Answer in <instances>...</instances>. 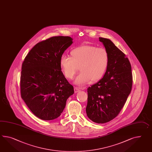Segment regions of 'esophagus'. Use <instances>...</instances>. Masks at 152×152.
I'll return each instance as SVG.
<instances>
[{"mask_svg": "<svg viewBox=\"0 0 152 152\" xmlns=\"http://www.w3.org/2000/svg\"><path fill=\"white\" fill-rule=\"evenodd\" d=\"M80 91V88H78V87H75L74 88V91L75 93H77L78 92H79Z\"/></svg>", "mask_w": 152, "mask_h": 152, "instance_id": "esophagus-1", "label": "esophagus"}]
</instances>
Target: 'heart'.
Segmentation results:
<instances>
[{
  "label": "heart",
  "instance_id": "heart-1",
  "mask_svg": "<svg viewBox=\"0 0 152 152\" xmlns=\"http://www.w3.org/2000/svg\"><path fill=\"white\" fill-rule=\"evenodd\" d=\"M70 57L62 56L60 64L65 76L72 80L78 70L81 73L75 80L78 85L96 82L103 77L109 63V54L104 47L83 45L71 50Z\"/></svg>",
  "mask_w": 152,
  "mask_h": 152
}]
</instances>
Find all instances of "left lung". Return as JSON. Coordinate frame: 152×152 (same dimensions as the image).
Here are the masks:
<instances>
[{"instance_id": "1", "label": "left lung", "mask_w": 152, "mask_h": 152, "mask_svg": "<svg viewBox=\"0 0 152 152\" xmlns=\"http://www.w3.org/2000/svg\"><path fill=\"white\" fill-rule=\"evenodd\" d=\"M109 54L103 77L87 89L86 111L93 122L104 124L116 118L129 96L132 86L130 61L110 39L99 37Z\"/></svg>"}]
</instances>
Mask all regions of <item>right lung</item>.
<instances>
[{
  "label": "right lung",
  "mask_w": 152,
  "mask_h": 152,
  "mask_svg": "<svg viewBox=\"0 0 152 152\" xmlns=\"http://www.w3.org/2000/svg\"><path fill=\"white\" fill-rule=\"evenodd\" d=\"M72 43L69 36H55L35 45L22 63L20 92L34 115L52 120L61 115L66 100L74 93L73 86L61 71L60 61Z\"/></svg>",
  "instance_id": "add662e5"
}]
</instances>
